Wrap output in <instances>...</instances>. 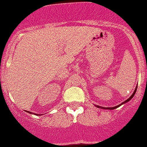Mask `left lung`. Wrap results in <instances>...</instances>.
<instances>
[{
  "label": "left lung",
  "instance_id": "1",
  "mask_svg": "<svg viewBox=\"0 0 147 147\" xmlns=\"http://www.w3.org/2000/svg\"><path fill=\"white\" fill-rule=\"evenodd\" d=\"M137 87H138V85L136 86V88H135L134 92H133V94H132L131 96H129V97L127 99V100H125V102H121V104H119V105H116V106H114V107H110V108H106V107H102V106H100V105H94L96 107V108H101V109H105V110H106V109H107V110H113V109H115V108H119V107L121 106V105H123V104H125V103H127V102H129V100H130L132 98H133V96H134L135 94H136V90H137Z\"/></svg>",
  "mask_w": 147,
  "mask_h": 147
}]
</instances>
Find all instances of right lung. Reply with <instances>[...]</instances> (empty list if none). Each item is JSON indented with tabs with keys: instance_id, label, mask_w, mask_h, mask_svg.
Instances as JSON below:
<instances>
[{
	"instance_id": "1",
	"label": "right lung",
	"mask_w": 147,
	"mask_h": 147,
	"mask_svg": "<svg viewBox=\"0 0 147 147\" xmlns=\"http://www.w3.org/2000/svg\"><path fill=\"white\" fill-rule=\"evenodd\" d=\"M27 112H28V113H31V112H30V111H27ZM34 114L36 115V116H39V114H37V113H34ZM41 115H42V114H41Z\"/></svg>"
}]
</instances>
